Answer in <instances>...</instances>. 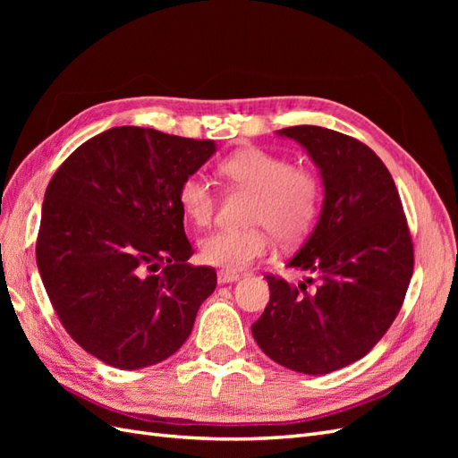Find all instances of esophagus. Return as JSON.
Returning <instances> with one entry per match:
<instances>
[{
  "label": "esophagus",
  "mask_w": 458,
  "mask_h": 458,
  "mask_svg": "<svg viewBox=\"0 0 458 458\" xmlns=\"http://www.w3.org/2000/svg\"><path fill=\"white\" fill-rule=\"evenodd\" d=\"M241 276L237 273H231V271H219L217 273V283L219 284H227V283H237Z\"/></svg>",
  "instance_id": "34e87169"
}]
</instances>
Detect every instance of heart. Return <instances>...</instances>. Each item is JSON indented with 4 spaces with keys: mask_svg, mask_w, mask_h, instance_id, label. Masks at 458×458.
I'll return each instance as SVG.
<instances>
[{
    "mask_svg": "<svg viewBox=\"0 0 458 458\" xmlns=\"http://www.w3.org/2000/svg\"><path fill=\"white\" fill-rule=\"evenodd\" d=\"M227 182L254 191L242 231L221 229L200 242V258L224 271H242L271 250V234L283 244H296L315 225L323 200L321 177L308 165H294L284 155L259 147L231 152L217 164ZM177 202L199 227L210 225L216 195L200 172L187 174L177 187Z\"/></svg>",
    "mask_w": 458,
    "mask_h": 458,
    "instance_id": "heart-1",
    "label": "heart"
}]
</instances>
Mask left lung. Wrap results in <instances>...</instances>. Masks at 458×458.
<instances>
[{"instance_id":"8db88e82","label":"left lung","mask_w":458,"mask_h":458,"mask_svg":"<svg viewBox=\"0 0 458 458\" xmlns=\"http://www.w3.org/2000/svg\"><path fill=\"white\" fill-rule=\"evenodd\" d=\"M279 135L308 150L325 200L288 261L310 276L298 286L266 276L271 296L252 336L275 363L327 374L365 357L394 323L412 276V239L392 174L372 148L318 126Z\"/></svg>"}]
</instances>
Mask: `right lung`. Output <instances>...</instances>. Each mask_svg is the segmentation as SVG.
Returning <instances> with one entry per match:
<instances>
[{
    "label": "right lung",
    "mask_w": 458,
    "mask_h": 458,
    "mask_svg": "<svg viewBox=\"0 0 458 458\" xmlns=\"http://www.w3.org/2000/svg\"><path fill=\"white\" fill-rule=\"evenodd\" d=\"M216 152L212 140L150 128L106 130L55 172L41 208L36 261L64 330L103 363L135 370L174 355L212 267L187 263L182 179Z\"/></svg>",
    "instance_id": "right-lung-1"
}]
</instances>
